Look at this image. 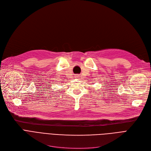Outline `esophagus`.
<instances>
[{
	"mask_svg": "<svg viewBox=\"0 0 151 151\" xmlns=\"http://www.w3.org/2000/svg\"><path fill=\"white\" fill-rule=\"evenodd\" d=\"M76 79H80V75H76Z\"/></svg>",
	"mask_w": 151,
	"mask_h": 151,
	"instance_id": "obj_1",
	"label": "esophagus"
}]
</instances>
